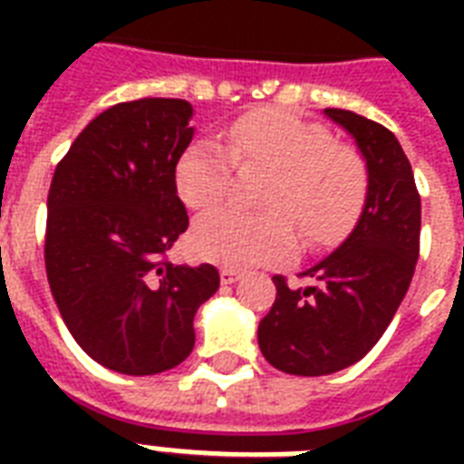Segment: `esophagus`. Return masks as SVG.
I'll return each instance as SVG.
<instances>
[{"label":"esophagus","instance_id":"obj_1","mask_svg":"<svg viewBox=\"0 0 464 464\" xmlns=\"http://www.w3.org/2000/svg\"><path fill=\"white\" fill-rule=\"evenodd\" d=\"M221 282L236 284V282H238V272H236L233 267H221Z\"/></svg>","mask_w":464,"mask_h":464}]
</instances>
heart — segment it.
<instances>
[{
	"mask_svg": "<svg viewBox=\"0 0 464 464\" xmlns=\"http://www.w3.org/2000/svg\"><path fill=\"white\" fill-rule=\"evenodd\" d=\"M310 166L315 173L310 202L317 214L327 221L334 238L346 236L359 218V189H356L353 175L349 173V168L339 159L337 151L324 144L313 149Z\"/></svg>",
	"mask_w": 464,
	"mask_h": 464,
	"instance_id": "obj_1",
	"label": "heart"
}]
</instances>
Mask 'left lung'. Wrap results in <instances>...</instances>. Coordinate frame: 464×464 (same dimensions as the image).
Instances as JSON below:
<instances>
[{"instance_id":"left-lung-1","label":"left lung","mask_w":464,"mask_h":464,"mask_svg":"<svg viewBox=\"0 0 464 464\" xmlns=\"http://www.w3.org/2000/svg\"><path fill=\"white\" fill-rule=\"evenodd\" d=\"M189 120L180 98L112 105L54 168L47 282L76 344L118 373L156 375L188 359L197 308L218 289L217 267L166 255L189 224L175 188Z\"/></svg>"}]
</instances>
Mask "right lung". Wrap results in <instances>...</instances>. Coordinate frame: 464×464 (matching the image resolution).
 <instances>
[{"instance_id":"1","label":"right lung","mask_w":464,"mask_h":464,"mask_svg":"<svg viewBox=\"0 0 464 464\" xmlns=\"http://www.w3.org/2000/svg\"><path fill=\"white\" fill-rule=\"evenodd\" d=\"M324 115L356 141L368 189L352 236L334 253L298 275L301 282L272 279L276 298L257 344L291 375H330L363 359L395 317L419 260L421 202L395 134L356 112Z\"/></svg>"}]
</instances>
